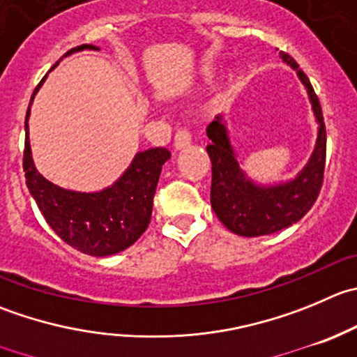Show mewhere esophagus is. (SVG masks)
I'll return each mask as SVG.
<instances>
[{"label": "esophagus", "mask_w": 357, "mask_h": 357, "mask_svg": "<svg viewBox=\"0 0 357 357\" xmlns=\"http://www.w3.org/2000/svg\"><path fill=\"white\" fill-rule=\"evenodd\" d=\"M192 143V134H190L188 129H178L174 134V148L176 150H181V148H186Z\"/></svg>", "instance_id": "obj_1"}]
</instances>
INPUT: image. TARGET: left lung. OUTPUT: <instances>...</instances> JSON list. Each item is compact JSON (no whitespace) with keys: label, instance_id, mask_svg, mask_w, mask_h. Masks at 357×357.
I'll return each instance as SVG.
<instances>
[{"label":"left lung","instance_id":"8db88e82","mask_svg":"<svg viewBox=\"0 0 357 357\" xmlns=\"http://www.w3.org/2000/svg\"><path fill=\"white\" fill-rule=\"evenodd\" d=\"M281 57L298 73L300 79L307 86L314 113L319 122L316 150L298 178L293 179L291 183L268 186V188L256 186L255 183L245 179L244 172L238 169L228 141L227 129L221 123L220 116L207 127V137L213 141L207 146L211 165H213L211 206L228 230L244 237L271 235L296 223L309 213L323 188L324 165H326V127H324L319 99L295 59L289 57L286 52H281Z\"/></svg>","mask_w":357,"mask_h":357}]
</instances>
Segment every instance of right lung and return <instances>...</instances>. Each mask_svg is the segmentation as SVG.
Returning <instances> with one entry per match:
<instances>
[{
  "instance_id": "right-lung-1",
  "label": "right lung",
  "mask_w": 357,
  "mask_h": 357,
  "mask_svg": "<svg viewBox=\"0 0 357 357\" xmlns=\"http://www.w3.org/2000/svg\"><path fill=\"white\" fill-rule=\"evenodd\" d=\"M83 48L98 50L94 45L85 43L71 48L64 55L79 52ZM59 62H55L52 69ZM45 78L47 75L34 89L33 98ZM29 108L26 115L22 167L26 172L27 188L52 230L66 244L78 249L83 255L109 256L130 248L150 225L155 190L160 178L162 165L171 157L169 150L150 148L146 151H139L126 174L115 185L102 192H71L52 185L34 167L31 158L29 127H27Z\"/></svg>"
}]
</instances>
